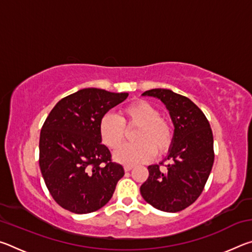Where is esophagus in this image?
Listing matches in <instances>:
<instances>
[{
	"label": "esophagus",
	"instance_id": "1",
	"mask_svg": "<svg viewBox=\"0 0 252 252\" xmlns=\"http://www.w3.org/2000/svg\"><path fill=\"white\" fill-rule=\"evenodd\" d=\"M123 168H125V171H126V172H129L130 170H131L132 168H133V165H131V164H126L125 167H123Z\"/></svg>",
	"mask_w": 252,
	"mask_h": 252
}]
</instances>
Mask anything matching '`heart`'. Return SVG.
I'll use <instances>...</instances> for the list:
<instances>
[{
	"instance_id": "b5f03b06",
	"label": "heart",
	"mask_w": 252,
	"mask_h": 252,
	"mask_svg": "<svg viewBox=\"0 0 252 252\" xmlns=\"http://www.w3.org/2000/svg\"><path fill=\"white\" fill-rule=\"evenodd\" d=\"M126 129L138 127L133 134L136 143L126 144L114 153V159L126 164H135L151 160L157 155L168 152L173 142V129L168 119L160 116L159 110L146 101H135L121 110L120 117L106 113L99 122L102 143L116 150L125 142Z\"/></svg>"
}]
</instances>
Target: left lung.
Segmentation results:
<instances>
[{
	"label": "left lung",
	"mask_w": 252,
	"mask_h": 252,
	"mask_svg": "<svg viewBox=\"0 0 252 252\" xmlns=\"http://www.w3.org/2000/svg\"><path fill=\"white\" fill-rule=\"evenodd\" d=\"M142 95L163 102L174 134L168 157L160 164L148 167L149 177L140 192L158 210L181 211L199 198L211 172L215 161L212 130L202 111L187 96L167 89H152Z\"/></svg>",
	"instance_id": "8db88e82"
}]
</instances>
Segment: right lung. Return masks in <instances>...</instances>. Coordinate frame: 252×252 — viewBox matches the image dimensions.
Listing matches in <instances>:
<instances>
[{"mask_svg": "<svg viewBox=\"0 0 252 252\" xmlns=\"http://www.w3.org/2000/svg\"><path fill=\"white\" fill-rule=\"evenodd\" d=\"M127 93L82 89L60 100L40 133V169L49 192L65 210L90 213L105 206L125 174L99 136L101 118Z\"/></svg>", "mask_w": 252, "mask_h": 252, "instance_id": "obj_1", "label": "right lung"}]
</instances>
